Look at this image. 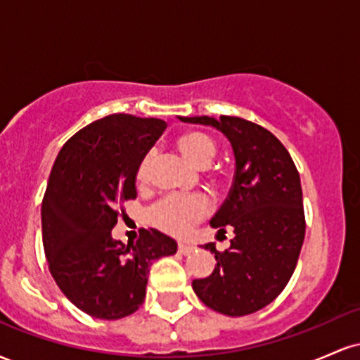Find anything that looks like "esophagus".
<instances>
[{
	"mask_svg": "<svg viewBox=\"0 0 360 360\" xmlns=\"http://www.w3.org/2000/svg\"><path fill=\"white\" fill-rule=\"evenodd\" d=\"M177 250H179V254L189 255V254H191V252H193V245H191V243L179 242V243H177Z\"/></svg>",
	"mask_w": 360,
	"mask_h": 360,
	"instance_id": "esophagus-1",
	"label": "esophagus"
}]
</instances>
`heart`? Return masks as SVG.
Here are the masks:
<instances>
[{"label": "heart", "instance_id": "obj_1", "mask_svg": "<svg viewBox=\"0 0 360 360\" xmlns=\"http://www.w3.org/2000/svg\"><path fill=\"white\" fill-rule=\"evenodd\" d=\"M177 147L194 166H208L217 154L213 139L201 131H186L177 139ZM154 152H147L137 167V183L146 184L150 177ZM210 213V200L203 194L194 196H167L155 203L148 212V220L162 232L186 235L191 226Z\"/></svg>", "mask_w": 360, "mask_h": 360}]
</instances>
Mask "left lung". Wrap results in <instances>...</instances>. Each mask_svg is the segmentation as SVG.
Returning <instances> with one entry per match:
<instances>
[{
  "label": "left lung",
  "mask_w": 360,
  "mask_h": 360,
  "mask_svg": "<svg viewBox=\"0 0 360 360\" xmlns=\"http://www.w3.org/2000/svg\"><path fill=\"white\" fill-rule=\"evenodd\" d=\"M179 120L218 128L235 154L232 189L210 221L218 235L233 229L235 237L225 252L203 245L217 264L193 289L214 311L250 315L278 298L298 264L307 230L300 172L286 147L257 123L225 115Z\"/></svg>",
  "instance_id": "left-lung-1"
}]
</instances>
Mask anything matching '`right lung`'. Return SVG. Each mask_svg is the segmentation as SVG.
<instances>
[{"label": "right lung", "mask_w": 360, "mask_h": 360, "mask_svg": "<svg viewBox=\"0 0 360 360\" xmlns=\"http://www.w3.org/2000/svg\"><path fill=\"white\" fill-rule=\"evenodd\" d=\"M159 118L110 115L81 128L60 148L42 201L49 269L68 300L89 316L118 320L140 308L152 262L177 243L154 229L113 240L118 203L137 198L142 157L166 130Z\"/></svg>", "instance_id": "right-lung-1"}]
</instances>
